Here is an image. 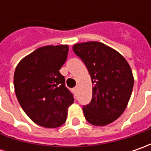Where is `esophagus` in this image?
Here are the masks:
<instances>
[{"instance_id": "34e87169", "label": "esophagus", "mask_w": 151, "mask_h": 151, "mask_svg": "<svg viewBox=\"0 0 151 151\" xmlns=\"http://www.w3.org/2000/svg\"><path fill=\"white\" fill-rule=\"evenodd\" d=\"M77 90H78V87H77V86H76V87H75V88L73 89V91H74V92H75L76 94L77 93Z\"/></svg>"}]
</instances>
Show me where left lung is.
Returning <instances> with one entry per match:
<instances>
[{
	"mask_svg": "<svg viewBox=\"0 0 151 151\" xmlns=\"http://www.w3.org/2000/svg\"><path fill=\"white\" fill-rule=\"evenodd\" d=\"M84 62L92 81V98L83 106L85 118L91 124L104 126L119 119L128 105L134 86L132 70L122 55L100 42L73 46Z\"/></svg>",
	"mask_w": 151,
	"mask_h": 151,
	"instance_id": "1",
	"label": "left lung"
}]
</instances>
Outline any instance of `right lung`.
<instances>
[{
    "label": "right lung",
    "mask_w": 151,
    "mask_h": 151,
    "mask_svg": "<svg viewBox=\"0 0 151 151\" xmlns=\"http://www.w3.org/2000/svg\"><path fill=\"white\" fill-rule=\"evenodd\" d=\"M68 45L44 46L26 56L14 73V87L21 107L32 121L44 128L65 123L67 109L74 102L60 73Z\"/></svg>",
    "instance_id": "right-lung-1"
}]
</instances>
